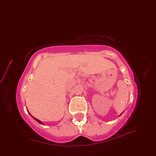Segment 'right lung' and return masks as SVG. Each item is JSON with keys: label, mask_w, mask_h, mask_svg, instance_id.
<instances>
[{"label": "right lung", "mask_w": 156, "mask_h": 156, "mask_svg": "<svg viewBox=\"0 0 156 156\" xmlns=\"http://www.w3.org/2000/svg\"><path fill=\"white\" fill-rule=\"evenodd\" d=\"M29 114H30V112H29ZM32 117H33V116H32ZM33 118H34L37 121H38V122H39V123H40V124H42V122H41L39 119H37V118H34V117H33Z\"/></svg>", "instance_id": "obj_1"}]
</instances>
